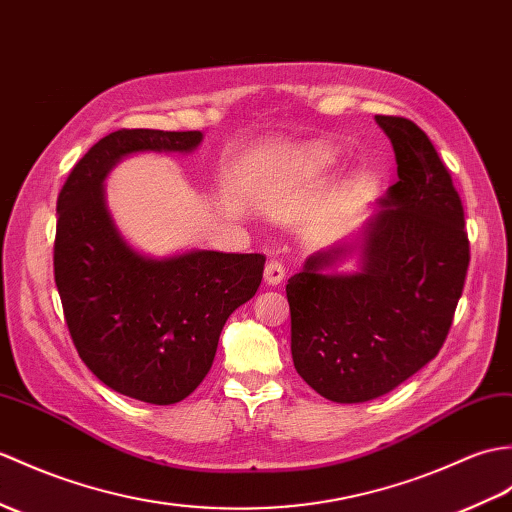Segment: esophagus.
I'll use <instances>...</instances> for the list:
<instances>
[{"label": "esophagus", "mask_w": 512, "mask_h": 512, "mask_svg": "<svg viewBox=\"0 0 512 512\" xmlns=\"http://www.w3.org/2000/svg\"><path fill=\"white\" fill-rule=\"evenodd\" d=\"M283 277H285V268H283V264L281 261H268V266H266V270H264V279H266V283L268 285H279L281 281H283Z\"/></svg>", "instance_id": "34e87169"}]
</instances>
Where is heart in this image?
<instances>
[{
	"instance_id": "obj_1",
	"label": "heart",
	"mask_w": 512,
	"mask_h": 512,
	"mask_svg": "<svg viewBox=\"0 0 512 512\" xmlns=\"http://www.w3.org/2000/svg\"><path fill=\"white\" fill-rule=\"evenodd\" d=\"M334 150L323 144H312L294 152L292 165L299 174H318L325 172L334 163Z\"/></svg>"
}]
</instances>
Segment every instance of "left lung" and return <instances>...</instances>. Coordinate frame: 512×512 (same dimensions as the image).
Listing matches in <instances>:
<instances>
[{
    "label": "left lung",
    "mask_w": 512,
    "mask_h": 512,
    "mask_svg": "<svg viewBox=\"0 0 512 512\" xmlns=\"http://www.w3.org/2000/svg\"><path fill=\"white\" fill-rule=\"evenodd\" d=\"M399 181L366 224L360 270L325 268L349 246L316 253L285 294L294 368L336 403L382 397L434 360L454 323L469 268L462 200L430 137L406 117L375 115Z\"/></svg>",
    "instance_id": "8db88e82"
}]
</instances>
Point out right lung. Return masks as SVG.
Listing matches in <instances>:
<instances>
[{"label":"right lung","instance_id":"right-lung-1","mask_svg":"<svg viewBox=\"0 0 512 512\" xmlns=\"http://www.w3.org/2000/svg\"><path fill=\"white\" fill-rule=\"evenodd\" d=\"M200 130L122 128L91 146L56 200L54 281L80 360L102 384L154 406L183 401L205 379L227 318L253 299L266 257L135 253L117 233L102 183L133 152H192Z\"/></svg>","mask_w":512,"mask_h":512}]
</instances>
